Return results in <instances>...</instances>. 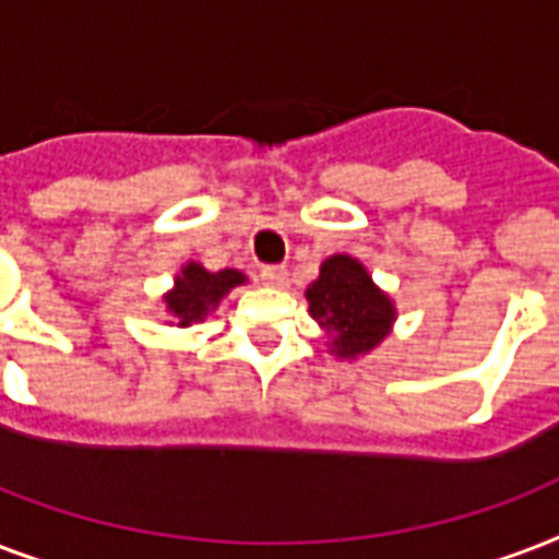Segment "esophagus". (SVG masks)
I'll return each instance as SVG.
<instances>
[{
	"mask_svg": "<svg viewBox=\"0 0 559 559\" xmlns=\"http://www.w3.org/2000/svg\"><path fill=\"white\" fill-rule=\"evenodd\" d=\"M259 276H262V283L274 285V288L288 285V271H285L283 265H265L262 271H259Z\"/></svg>",
	"mask_w": 559,
	"mask_h": 559,
	"instance_id": "obj_1",
	"label": "esophagus"
}]
</instances>
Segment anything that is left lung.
Segmentation results:
<instances>
[{"label":"left lung","mask_w":559,"mask_h":559,"mask_svg":"<svg viewBox=\"0 0 559 559\" xmlns=\"http://www.w3.org/2000/svg\"><path fill=\"white\" fill-rule=\"evenodd\" d=\"M306 297L311 318L332 338V353L344 358L373 349L393 323V302L353 257H329Z\"/></svg>","instance_id":"1"}]
</instances>
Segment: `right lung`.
<instances>
[{
  "mask_svg": "<svg viewBox=\"0 0 559 559\" xmlns=\"http://www.w3.org/2000/svg\"><path fill=\"white\" fill-rule=\"evenodd\" d=\"M245 283L241 271H218L210 274L198 262H189L183 274L175 280V292L166 294V306L171 314H177V326H192L198 320L206 318V311L215 309L224 294Z\"/></svg>",
  "mask_w": 559,
  "mask_h": 559,
  "instance_id": "1",
  "label": "right lung"
}]
</instances>
